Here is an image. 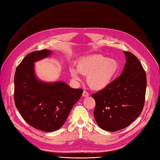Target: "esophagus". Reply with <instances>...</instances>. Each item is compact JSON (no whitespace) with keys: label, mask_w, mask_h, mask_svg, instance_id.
<instances>
[{"label":"esophagus","mask_w":160,"mask_h":160,"mask_svg":"<svg viewBox=\"0 0 160 160\" xmlns=\"http://www.w3.org/2000/svg\"><path fill=\"white\" fill-rule=\"evenodd\" d=\"M82 95L84 96V97H88V96H89V93H88L87 92H86V91H84V92H83Z\"/></svg>","instance_id":"34e87169"}]
</instances>
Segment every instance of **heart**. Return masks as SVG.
Masks as SVG:
<instances>
[{"instance_id":"heart-1","label":"heart","mask_w":160,"mask_h":160,"mask_svg":"<svg viewBox=\"0 0 160 160\" xmlns=\"http://www.w3.org/2000/svg\"><path fill=\"white\" fill-rule=\"evenodd\" d=\"M77 71L87 76L88 85L93 89L100 90L107 87L118 71L119 64L112 58H106L100 55L82 58L76 64ZM77 71L71 68L72 77L80 80Z\"/></svg>"}]
</instances>
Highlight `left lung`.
<instances>
[{"instance_id":"left-lung-1","label":"left lung","mask_w":160,"mask_h":160,"mask_svg":"<svg viewBox=\"0 0 160 160\" xmlns=\"http://www.w3.org/2000/svg\"><path fill=\"white\" fill-rule=\"evenodd\" d=\"M126 63L121 75L101 91L92 94L94 118L103 130L122 129L139 116L144 107L147 76L135 55L124 52Z\"/></svg>"}]
</instances>
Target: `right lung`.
<instances>
[{
	"label": "right lung",
	"mask_w": 160,
	"mask_h": 160,
	"mask_svg": "<svg viewBox=\"0 0 160 160\" xmlns=\"http://www.w3.org/2000/svg\"><path fill=\"white\" fill-rule=\"evenodd\" d=\"M51 53L47 50L30 53L18 66L14 76V101L21 116L32 127L46 132L63 126L83 93L63 82L47 83L37 78L34 63Z\"/></svg>",
	"instance_id": "add662e5"
}]
</instances>
